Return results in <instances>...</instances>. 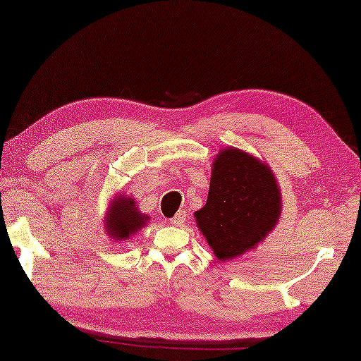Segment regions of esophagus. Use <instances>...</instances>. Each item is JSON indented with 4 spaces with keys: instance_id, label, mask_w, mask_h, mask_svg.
Returning a JSON list of instances; mask_svg holds the SVG:
<instances>
[{
    "instance_id": "34e87169",
    "label": "esophagus",
    "mask_w": 361,
    "mask_h": 361,
    "mask_svg": "<svg viewBox=\"0 0 361 361\" xmlns=\"http://www.w3.org/2000/svg\"><path fill=\"white\" fill-rule=\"evenodd\" d=\"M185 211H180L177 212V214L173 217V219H169V224H173V226H182V224L185 222Z\"/></svg>"
}]
</instances>
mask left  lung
Returning a JSON list of instances; mask_svg holds the SVG:
<instances>
[{
    "instance_id": "left-lung-1",
    "label": "left lung",
    "mask_w": 361,
    "mask_h": 361,
    "mask_svg": "<svg viewBox=\"0 0 361 361\" xmlns=\"http://www.w3.org/2000/svg\"><path fill=\"white\" fill-rule=\"evenodd\" d=\"M280 214V187L267 164L235 147L217 153L208 200L195 219L219 261L254 250Z\"/></svg>"
}]
</instances>
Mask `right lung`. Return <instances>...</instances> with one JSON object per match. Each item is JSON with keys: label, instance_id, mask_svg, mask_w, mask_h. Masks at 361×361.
<instances>
[{"label": "right lung", "instance_id": "right-lung-1", "mask_svg": "<svg viewBox=\"0 0 361 361\" xmlns=\"http://www.w3.org/2000/svg\"><path fill=\"white\" fill-rule=\"evenodd\" d=\"M147 221L149 216L137 209L134 198L118 193L105 212V232L115 241H123L142 230Z\"/></svg>", "mask_w": 361, "mask_h": 361}]
</instances>
